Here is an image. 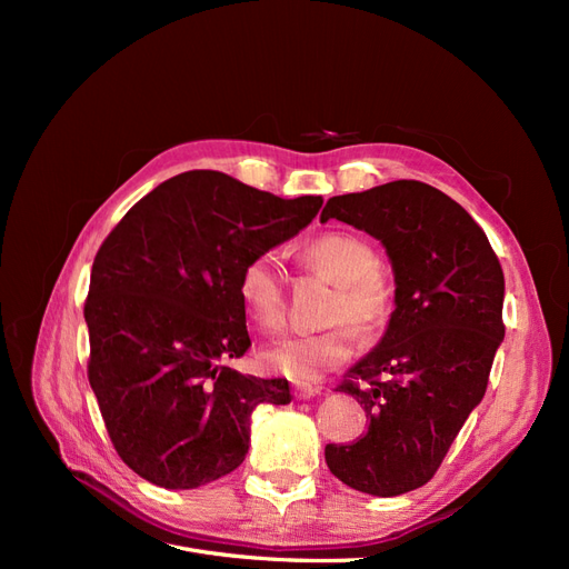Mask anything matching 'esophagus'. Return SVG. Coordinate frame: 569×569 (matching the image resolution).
Wrapping results in <instances>:
<instances>
[{
	"label": "esophagus",
	"instance_id": "esophagus-1",
	"mask_svg": "<svg viewBox=\"0 0 569 569\" xmlns=\"http://www.w3.org/2000/svg\"><path fill=\"white\" fill-rule=\"evenodd\" d=\"M320 391H322V387H318V385H295L297 399H313V396H318Z\"/></svg>",
	"mask_w": 569,
	"mask_h": 569
}]
</instances>
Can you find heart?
I'll return each instance as SVG.
<instances>
[{"label": "heart", "mask_w": 569, "mask_h": 569, "mask_svg": "<svg viewBox=\"0 0 569 569\" xmlns=\"http://www.w3.org/2000/svg\"><path fill=\"white\" fill-rule=\"evenodd\" d=\"M299 261L337 284L327 311L330 330L291 335L263 351L266 366L299 385L320 380L322 375L347 363L356 351L353 322L363 335L382 330L393 308V289L377 268L375 249L353 232L330 230L316 234L297 249ZM237 297L247 318L266 332L284 322V274L272 253L253 256L237 280Z\"/></svg>", "instance_id": "b5f03b06"}]
</instances>
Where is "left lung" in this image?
I'll return each mask as SVG.
<instances>
[{
  "instance_id": "1",
  "label": "left lung",
  "mask_w": 569,
  "mask_h": 569,
  "mask_svg": "<svg viewBox=\"0 0 569 569\" xmlns=\"http://www.w3.org/2000/svg\"><path fill=\"white\" fill-rule=\"evenodd\" d=\"M330 218L385 247L396 289L382 339L337 387L363 406L368 432L327 443L325 462L356 491L401 496L435 477L485 399L506 335L503 270L472 216L418 180L332 197Z\"/></svg>"
}]
</instances>
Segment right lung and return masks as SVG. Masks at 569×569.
Here are the masks:
<instances>
[{
    "label": "right lung",
    "instance_id": "obj_1",
    "mask_svg": "<svg viewBox=\"0 0 569 569\" xmlns=\"http://www.w3.org/2000/svg\"><path fill=\"white\" fill-rule=\"evenodd\" d=\"M320 206L189 170L137 201L97 251L84 303L90 387L118 456L151 485L197 489L232 472L251 412L291 401L287 380L228 366L251 347L237 280Z\"/></svg>",
    "mask_w": 569,
    "mask_h": 569
}]
</instances>
